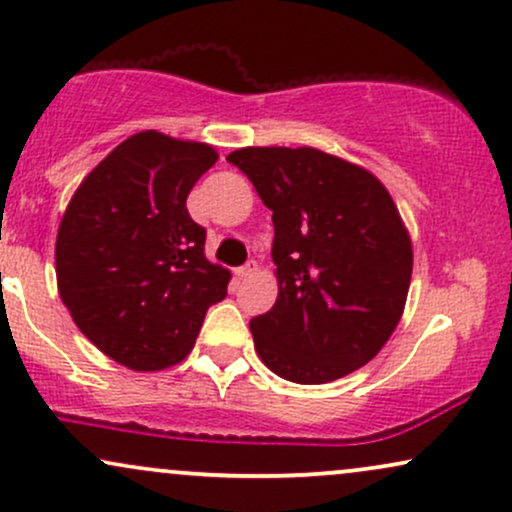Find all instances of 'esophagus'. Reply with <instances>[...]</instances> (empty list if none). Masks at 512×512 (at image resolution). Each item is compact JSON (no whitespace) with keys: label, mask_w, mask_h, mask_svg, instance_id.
Masks as SVG:
<instances>
[{"label":"esophagus","mask_w":512,"mask_h":512,"mask_svg":"<svg viewBox=\"0 0 512 512\" xmlns=\"http://www.w3.org/2000/svg\"><path fill=\"white\" fill-rule=\"evenodd\" d=\"M255 272H257V262H255V260L245 262L243 267H238V269H236V274L240 276V279H245V276H252Z\"/></svg>","instance_id":"esophagus-1"}]
</instances>
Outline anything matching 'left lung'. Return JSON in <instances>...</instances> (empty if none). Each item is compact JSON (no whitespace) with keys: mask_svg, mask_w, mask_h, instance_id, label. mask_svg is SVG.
<instances>
[{"mask_svg":"<svg viewBox=\"0 0 512 512\" xmlns=\"http://www.w3.org/2000/svg\"><path fill=\"white\" fill-rule=\"evenodd\" d=\"M272 209L279 296L250 320L257 356L279 378L322 385L383 349L407 303L414 252L385 185L313 146L228 154Z\"/></svg>","mask_w":512,"mask_h":512,"instance_id":"left-lung-1","label":"left lung"}]
</instances>
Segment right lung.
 <instances>
[{
  "label": "right lung",
  "mask_w": 512,
  "mask_h": 512,
  "mask_svg": "<svg viewBox=\"0 0 512 512\" xmlns=\"http://www.w3.org/2000/svg\"><path fill=\"white\" fill-rule=\"evenodd\" d=\"M219 154L156 129L132 134L76 187L55 243L62 303L105 356L163 370L192 351L231 272L204 255L185 202Z\"/></svg>",
  "instance_id": "1"
}]
</instances>
